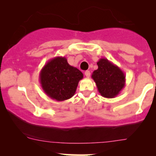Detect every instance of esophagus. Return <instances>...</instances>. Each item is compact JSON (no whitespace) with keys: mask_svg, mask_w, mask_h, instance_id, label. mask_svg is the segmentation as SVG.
<instances>
[{"mask_svg":"<svg viewBox=\"0 0 156 156\" xmlns=\"http://www.w3.org/2000/svg\"><path fill=\"white\" fill-rule=\"evenodd\" d=\"M84 75H85L87 78H89V77H90V75H91L90 71H89V70L85 71V73H84Z\"/></svg>","mask_w":156,"mask_h":156,"instance_id":"esophagus-1","label":"esophagus"}]
</instances>
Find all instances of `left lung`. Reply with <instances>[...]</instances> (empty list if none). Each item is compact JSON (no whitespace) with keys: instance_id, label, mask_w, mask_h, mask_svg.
<instances>
[{"instance_id":"left-lung-1","label":"left lung","mask_w":156,"mask_h":156,"mask_svg":"<svg viewBox=\"0 0 156 156\" xmlns=\"http://www.w3.org/2000/svg\"><path fill=\"white\" fill-rule=\"evenodd\" d=\"M97 64L98 68L92 73V78L98 92L104 98H115L125 87V73L107 58H101Z\"/></svg>"}]
</instances>
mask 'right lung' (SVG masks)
<instances>
[{"mask_svg":"<svg viewBox=\"0 0 156 156\" xmlns=\"http://www.w3.org/2000/svg\"><path fill=\"white\" fill-rule=\"evenodd\" d=\"M83 78V73L69 65L67 58L62 56L50 59L39 73V82L44 93L56 101L72 98Z\"/></svg>","mask_w":156,"mask_h":156,"instance_id":"obj_1","label":"right lung"}]
</instances>
